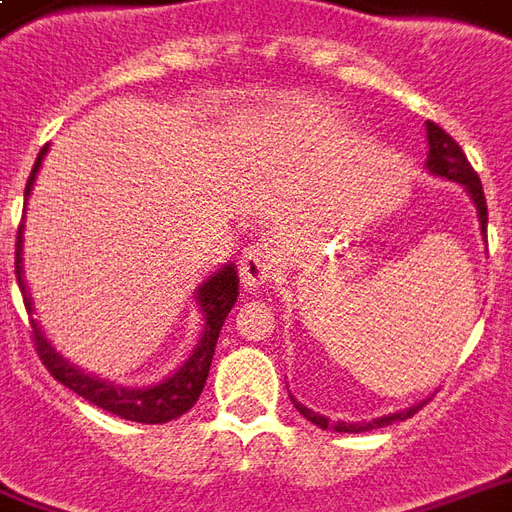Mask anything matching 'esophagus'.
I'll use <instances>...</instances> for the list:
<instances>
[{
  "label": "esophagus",
  "instance_id": "esophagus-1",
  "mask_svg": "<svg viewBox=\"0 0 512 512\" xmlns=\"http://www.w3.org/2000/svg\"><path fill=\"white\" fill-rule=\"evenodd\" d=\"M240 278L242 286L248 292H256L264 283L272 278V251L267 248V242H253L242 251L240 261Z\"/></svg>",
  "mask_w": 512,
  "mask_h": 512
}]
</instances>
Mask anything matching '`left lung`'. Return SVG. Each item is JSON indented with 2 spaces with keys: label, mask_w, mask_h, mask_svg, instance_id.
Returning a JSON list of instances; mask_svg holds the SVG:
<instances>
[{
  "label": "left lung",
  "mask_w": 512,
  "mask_h": 512,
  "mask_svg": "<svg viewBox=\"0 0 512 512\" xmlns=\"http://www.w3.org/2000/svg\"><path fill=\"white\" fill-rule=\"evenodd\" d=\"M425 138H428V160H425V169L428 174H434V177L450 179V182H458V185H464V190L469 193V199L475 204L477 210V223H480V234H486L488 229V207H486V196H483V185H480V177H477V171L469 166V160H466L464 149L455 144V138L450 133L439 128L436 122H425ZM292 404L294 409L305 417V420H311L313 425H319V428H330V431H338V434H363V431H371V428H384V425H393L398 420H406V417H412L414 412H420L423 409L425 401H417L409 409H401V412L393 414H384V417H374L371 423H346V420H330L327 414H319L308 409L305 404H300L297 398L292 395Z\"/></svg>",
  "instance_id": "left-lung-1"
}]
</instances>
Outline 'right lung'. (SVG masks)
Returning a JSON list of instances; mask_svg holds the SVG:
<instances>
[{"instance_id":"obj_1","label":"right lung","mask_w":512,"mask_h":512,"mask_svg":"<svg viewBox=\"0 0 512 512\" xmlns=\"http://www.w3.org/2000/svg\"><path fill=\"white\" fill-rule=\"evenodd\" d=\"M48 147L40 149V155L35 160V169L29 174V182H26L24 199L29 201V193L35 188L37 171L43 166V158H46ZM21 253H24V223L18 226V240H16V278L18 286H21V294H24L26 311L32 313V297L26 292L24 281V267H21ZM196 305H199L201 316H204V330H201L199 343L193 346V352L185 363L179 365L177 371L171 376H166L163 382L149 384V387H125V384L108 382V379H100L95 374H87L81 371L78 365H73L67 357L54 349V343L48 341L43 335V327L37 324V319H32V335H35V346L40 360L46 365L51 376L62 382L65 387H70L73 393L87 398L89 404L100 406L106 412L117 414L122 420H133V423H169V420H177L179 414H185L190 406L199 401L201 390L207 384V374H210L212 354H215V343H218L220 327L226 322V316L234 308L237 302V294H240V278H237V270L234 264H223L220 270H215L196 289Z\"/></svg>"}]
</instances>
